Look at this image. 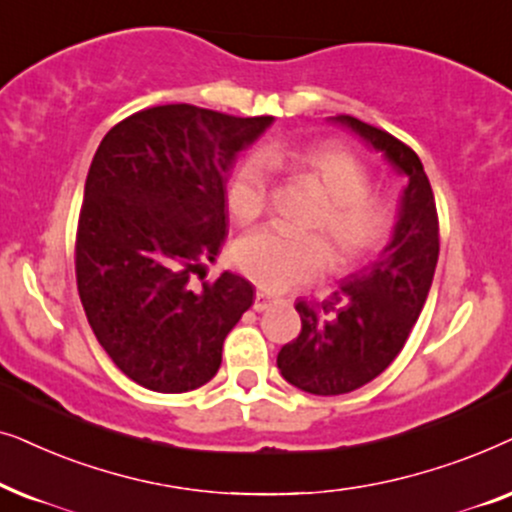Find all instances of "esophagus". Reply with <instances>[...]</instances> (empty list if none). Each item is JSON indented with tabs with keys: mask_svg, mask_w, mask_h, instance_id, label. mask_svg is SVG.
<instances>
[{
	"mask_svg": "<svg viewBox=\"0 0 512 512\" xmlns=\"http://www.w3.org/2000/svg\"><path fill=\"white\" fill-rule=\"evenodd\" d=\"M276 299L271 297V295H267V292H257L255 295V304H252V309L255 311H267L271 304H274Z\"/></svg>",
	"mask_w": 512,
	"mask_h": 512,
	"instance_id": "1",
	"label": "esophagus"
}]
</instances>
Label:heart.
Segmentation results:
<instances>
[{
	"label": "heart",
	"instance_id": "b5f03b06",
	"mask_svg": "<svg viewBox=\"0 0 512 512\" xmlns=\"http://www.w3.org/2000/svg\"><path fill=\"white\" fill-rule=\"evenodd\" d=\"M271 166H292L318 182L327 203L313 229L330 238L339 260H360L384 243L391 229V210L384 199L370 194V170L337 145H318L299 154L283 147H267L262 154L243 159L227 185L229 210L238 222H255L267 210ZM234 262L260 288L285 292L325 271L330 264V248L320 236L257 229L236 243Z\"/></svg>",
	"mask_w": 512,
	"mask_h": 512
}]
</instances>
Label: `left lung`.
Segmentation results:
<instances>
[{
	"label": "left lung",
	"instance_id": "8db88e82",
	"mask_svg": "<svg viewBox=\"0 0 512 512\" xmlns=\"http://www.w3.org/2000/svg\"><path fill=\"white\" fill-rule=\"evenodd\" d=\"M356 133L405 180L391 241L323 302H299L302 332L278 351L283 379L313 395H342L379 377L403 351L438 264V210L419 156L391 133L349 114L330 117Z\"/></svg>",
	"mask_w": 512,
	"mask_h": 512
}]
</instances>
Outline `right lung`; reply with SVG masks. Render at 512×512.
Returning a JSON list of instances; mask_svg holds the SVG:
<instances>
[{"mask_svg":"<svg viewBox=\"0 0 512 512\" xmlns=\"http://www.w3.org/2000/svg\"><path fill=\"white\" fill-rule=\"evenodd\" d=\"M271 121L185 102L149 107L114 126L93 156L77 227L79 297L107 356L149 391L208 384L224 337L250 309L245 278H192L227 238L236 156Z\"/></svg>","mask_w":512,"mask_h":512,"instance_id":"1","label":"right lung"}]
</instances>
